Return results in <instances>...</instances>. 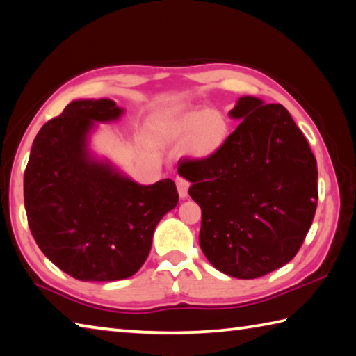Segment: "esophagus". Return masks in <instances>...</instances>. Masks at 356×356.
<instances>
[{"mask_svg": "<svg viewBox=\"0 0 356 356\" xmlns=\"http://www.w3.org/2000/svg\"><path fill=\"white\" fill-rule=\"evenodd\" d=\"M176 185H177V193H179L180 199H185L186 196H188V188H190L188 180H185L184 177H177Z\"/></svg>", "mask_w": 356, "mask_h": 356, "instance_id": "1", "label": "esophagus"}]
</instances>
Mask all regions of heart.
<instances>
[{
	"mask_svg": "<svg viewBox=\"0 0 356 356\" xmlns=\"http://www.w3.org/2000/svg\"><path fill=\"white\" fill-rule=\"evenodd\" d=\"M232 134L229 116L218 108L191 111L174 116L161 131V140L168 145L182 146L186 159L209 161L224 151Z\"/></svg>",
	"mask_w": 356,
	"mask_h": 356,
	"instance_id": "b5f03b06",
	"label": "heart"
}]
</instances>
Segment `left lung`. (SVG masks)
<instances>
[{"mask_svg":"<svg viewBox=\"0 0 356 356\" xmlns=\"http://www.w3.org/2000/svg\"><path fill=\"white\" fill-rule=\"evenodd\" d=\"M229 116L241 122L224 151L179 170L202 210L207 260L230 277L257 279L299 252L318 207V165L282 104L241 96Z\"/></svg>","mask_w":356,"mask_h":356,"instance_id":"obj_1","label":"left lung"}]
</instances>
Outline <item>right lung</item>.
I'll return each instance as SVG.
<instances>
[{
	"label": "right lung",
	"instance_id": "add662e5",
	"mask_svg": "<svg viewBox=\"0 0 356 356\" xmlns=\"http://www.w3.org/2000/svg\"><path fill=\"white\" fill-rule=\"evenodd\" d=\"M122 113L107 98L71 101L37 134L24 171L32 236L48 260L82 282L132 277L160 219L179 202L171 179L141 185L92 149L98 122Z\"/></svg>",
	"mask_w": 356,
	"mask_h": 356
}]
</instances>
